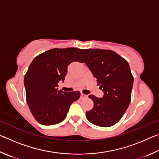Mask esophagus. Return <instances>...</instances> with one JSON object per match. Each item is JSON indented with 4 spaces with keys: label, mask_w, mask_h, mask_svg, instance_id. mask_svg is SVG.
Returning <instances> with one entry per match:
<instances>
[{
    "label": "esophagus",
    "mask_w": 159,
    "mask_h": 159,
    "mask_svg": "<svg viewBox=\"0 0 159 159\" xmlns=\"http://www.w3.org/2000/svg\"><path fill=\"white\" fill-rule=\"evenodd\" d=\"M88 98V95H85V94H83V93L80 94V99H85V98Z\"/></svg>",
    "instance_id": "34e87169"
}]
</instances>
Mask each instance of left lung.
I'll return each mask as SVG.
<instances>
[{"instance_id":"8db88e82","label":"left lung","mask_w":159,"mask_h":159,"mask_svg":"<svg viewBox=\"0 0 159 159\" xmlns=\"http://www.w3.org/2000/svg\"><path fill=\"white\" fill-rule=\"evenodd\" d=\"M84 62L104 92L102 98H88L94 106L86 111L88 120L100 127H111L123 117L130 104L133 76L127 61L114 51L80 49Z\"/></svg>"}]
</instances>
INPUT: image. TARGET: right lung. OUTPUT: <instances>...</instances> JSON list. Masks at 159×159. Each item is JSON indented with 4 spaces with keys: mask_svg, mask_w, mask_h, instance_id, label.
I'll list each match as a JSON object with an SVG mask.
<instances>
[{
    "mask_svg": "<svg viewBox=\"0 0 159 159\" xmlns=\"http://www.w3.org/2000/svg\"><path fill=\"white\" fill-rule=\"evenodd\" d=\"M76 48H53L40 54L32 61L25 76L26 102L38 122L52 125L65 119L70 105L79 99V91L58 90L60 80H64L71 62L83 63Z\"/></svg>",
    "mask_w": 159,
    "mask_h": 159,
    "instance_id": "right-lung-1",
    "label": "right lung"
}]
</instances>
